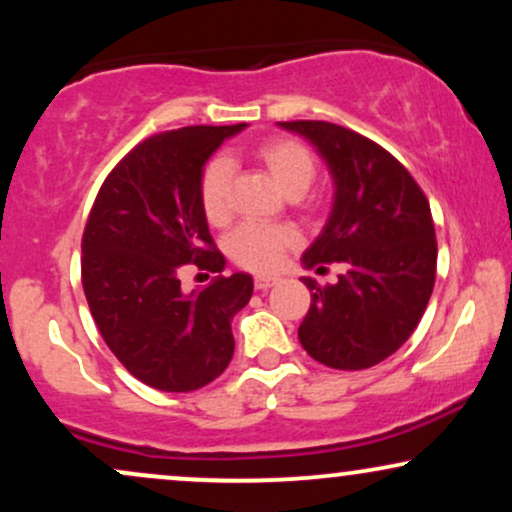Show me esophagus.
<instances>
[{"label": "esophagus", "instance_id": "obj_1", "mask_svg": "<svg viewBox=\"0 0 512 512\" xmlns=\"http://www.w3.org/2000/svg\"><path fill=\"white\" fill-rule=\"evenodd\" d=\"M276 279L274 276H255V289L257 291H267L269 286H274Z\"/></svg>", "mask_w": 512, "mask_h": 512}]
</instances>
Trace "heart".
Instances as JSON below:
<instances>
[{"instance_id":"obj_1","label":"heart","mask_w":512,"mask_h":512,"mask_svg":"<svg viewBox=\"0 0 512 512\" xmlns=\"http://www.w3.org/2000/svg\"><path fill=\"white\" fill-rule=\"evenodd\" d=\"M250 156L267 170L279 190L298 197L317 175V161L308 146L291 137H267L250 149ZM231 178L233 170L226 158H211L199 175V207L211 226H223L231 216ZM291 226H240L226 240V252L233 262L250 272H272L284 260V252L296 245Z\"/></svg>"}]
</instances>
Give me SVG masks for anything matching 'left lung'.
Returning <instances> with one entry per match:
<instances>
[{
    "instance_id": "left-lung-1",
    "label": "left lung",
    "mask_w": 512,
    "mask_h": 512,
    "mask_svg": "<svg viewBox=\"0 0 512 512\" xmlns=\"http://www.w3.org/2000/svg\"><path fill=\"white\" fill-rule=\"evenodd\" d=\"M317 146L334 178V207L303 264L337 284L305 279L310 310L298 327L303 349L337 370L385 361L411 337L436 284L438 243L419 182L373 139L322 120L281 122Z\"/></svg>"
}]
</instances>
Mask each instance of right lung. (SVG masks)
<instances>
[{
	"label": "right lung",
	"instance_id": "add662e5",
	"mask_svg": "<svg viewBox=\"0 0 512 512\" xmlns=\"http://www.w3.org/2000/svg\"><path fill=\"white\" fill-rule=\"evenodd\" d=\"M240 125H195L151 134L98 190L81 238V284L98 332L137 380L163 392H192L233 358L231 320L248 305L252 276H216L185 293L195 264L221 272L223 255L199 207L204 163Z\"/></svg>",
	"mask_w": 512,
	"mask_h": 512
}]
</instances>
